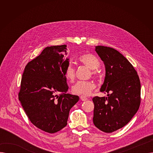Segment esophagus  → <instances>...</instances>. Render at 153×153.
Instances as JSON below:
<instances>
[{
  "label": "esophagus",
  "mask_w": 153,
  "mask_h": 153,
  "mask_svg": "<svg viewBox=\"0 0 153 153\" xmlns=\"http://www.w3.org/2000/svg\"><path fill=\"white\" fill-rule=\"evenodd\" d=\"M80 99H81V100H82V101H85V100H87L88 99L85 97V96H84V95H81V97H80Z\"/></svg>",
  "instance_id": "34e87169"
}]
</instances>
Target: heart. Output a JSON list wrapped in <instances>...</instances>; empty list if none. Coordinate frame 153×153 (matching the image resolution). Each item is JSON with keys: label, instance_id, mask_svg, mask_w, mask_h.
I'll return each instance as SVG.
<instances>
[{"label": "heart", "instance_id": "heart-1", "mask_svg": "<svg viewBox=\"0 0 153 153\" xmlns=\"http://www.w3.org/2000/svg\"><path fill=\"white\" fill-rule=\"evenodd\" d=\"M78 61L84 64L92 71V74H96L97 69L100 66V62L97 58L91 53H85L78 58ZM64 76L70 82H74L75 79V70L71 64L66 67ZM95 84L92 81H78L72 87V92L76 95H89L95 89Z\"/></svg>", "mask_w": 153, "mask_h": 153}]
</instances>
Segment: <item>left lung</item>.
Segmentation results:
<instances>
[{
  "instance_id": "8db88e82",
  "label": "left lung",
  "mask_w": 153,
  "mask_h": 153,
  "mask_svg": "<svg viewBox=\"0 0 153 153\" xmlns=\"http://www.w3.org/2000/svg\"><path fill=\"white\" fill-rule=\"evenodd\" d=\"M95 48L105 68L100 91L108 94L92 99L93 122L100 130L111 133L125 126L138 110L141 84L137 72L119 51L103 46Z\"/></svg>"
}]
</instances>
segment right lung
Segmentation results:
<instances>
[{
    "label": "right lung",
    "mask_w": 153,
    "mask_h": 153,
    "mask_svg": "<svg viewBox=\"0 0 153 153\" xmlns=\"http://www.w3.org/2000/svg\"><path fill=\"white\" fill-rule=\"evenodd\" d=\"M66 47L45 48L27 64L22 75L19 93L22 106L32 123L49 133L67 125L69 111L79 100V96L66 93L69 87L64 72L69 64V59L64 57Z\"/></svg>",
    "instance_id": "1"
}]
</instances>
